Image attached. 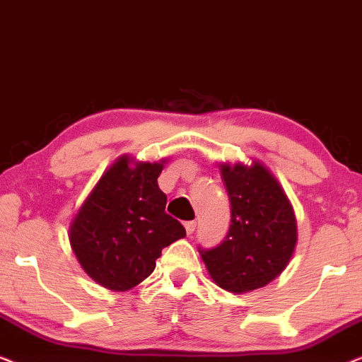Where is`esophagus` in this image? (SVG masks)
<instances>
[{"label": "esophagus", "instance_id": "34e87169", "mask_svg": "<svg viewBox=\"0 0 362 362\" xmlns=\"http://www.w3.org/2000/svg\"><path fill=\"white\" fill-rule=\"evenodd\" d=\"M185 227H186L187 235H191L192 232H194V229H196V221H187L186 224H185Z\"/></svg>", "mask_w": 362, "mask_h": 362}]
</instances>
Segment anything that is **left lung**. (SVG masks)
I'll return each instance as SVG.
<instances>
[{
	"mask_svg": "<svg viewBox=\"0 0 362 362\" xmlns=\"http://www.w3.org/2000/svg\"><path fill=\"white\" fill-rule=\"evenodd\" d=\"M221 171L230 201L229 232L219 245L197 250L221 288L245 293L270 284L288 265L296 221L279 181L260 163L224 165Z\"/></svg>",
	"mask_w": 362,
	"mask_h": 362,
	"instance_id": "obj_1",
	"label": "left lung"
}]
</instances>
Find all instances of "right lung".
I'll use <instances>...</instances> for the list:
<instances>
[{
    "label": "right lung",
    "instance_id": "obj_1",
    "mask_svg": "<svg viewBox=\"0 0 362 362\" xmlns=\"http://www.w3.org/2000/svg\"><path fill=\"white\" fill-rule=\"evenodd\" d=\"M161 163L130 166L122 156L100 177L72 221V250L82 269L110 290H128L151 275L165 247L186 235L166 214L158 186Z\"/></svg>",
    "mask_w": 362,
    "mask_h": 362
}]
</instances>
